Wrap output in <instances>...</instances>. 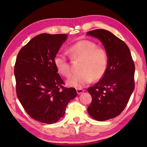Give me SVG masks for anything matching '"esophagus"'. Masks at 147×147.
<instances>
[{
    "mask_svg": "<svg viewBox=\"0 0 147 147\" xmlns=\"http://www.w3.org/2000/svg\"><path fill=\"white\" fill-rule=\"evenodd\" d=\"M84 91V90L82 89H76V92L77 93H78V94H80L81 93H82Z\"/></svg>",
    "mask_w": 147,
    "mask_h": 147,
    "instance_id": "esophagus-1",
    "label": "esophagus"
}]
</instances>
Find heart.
Wrapping results in <instances>:
<instances>
[{"mask_svg": "<svg viewBox=\"0 0 147 147\" xmlns=\"http://www.w3.org/2000/svg\"><path fill=\"white\" fill-rule=\"evenodd\" d=\"M69 53L73 59H81L78 69L80 72L72 74L67 80L70 87L81 88L89 83L93 78L100 79L107 70L108 57L106 51L97 47L96 43L89 40H81L71 45ZM54 63L58 73L62 76L70 74L67 57L65 53H57L54 58Z\"/></svg>", "mask_w": 147, "mask_h": 147, "instance_id": "1", "label": "heart"}]
</instances>
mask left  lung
Returning a JSON list of instances; mask_svg holds the SVG:
<instances>
[{
  "instance_id": "8db88e82",
  "label": "left lung",
  "mask_w": 147,
  "mask_h": 147,
  "mask_svg": "<svg viewBox=\"0 0 147 147\" xmlns=\"http://www.w3.org/2000/svg\"><path fill=\"white\" fill-rule=\"evenodd\" d=\"M87 35L100 41L108 57L104 75L88 89L92 96L88 108L89 115L104 121L118 116L127 105L134 90L135 65L128 47L111 32L96 29Z\"/></svg>"
}]
</instances>
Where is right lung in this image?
<instances>
[{
  "mask_svg": "<svg viewBox=\"0 0 147 147\" xmlns=\"http://www.w3.org/2000/svg\"><path fill=\"white\" fill-rule=\"evenodd\" d=\"M66 34H41L20 50L15 65L19 100L32 119L53 124L63 117L69 101L75 98L74 88H65L54 58Z\"/></svg>",
  "mask_w": 147,
  "mask_h": 147,
  "instance_id": "add662e5",
  "label": "right lung"
}]
</instances>
